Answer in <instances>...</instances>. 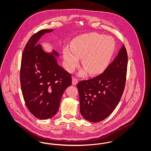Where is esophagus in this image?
I'll list each match as a JSON object with an SVG mask.
<instances>
[{"instance_id": "1", "label": "esophagus", "mask_w": 151, "mask_h": 151, "mask_svg": "<svg viewBox=\"0 0 151 151\" xmlns=\"http://www.w3.org/2000/svg\"><path fill=\"white\" fill-rule=\"evenodd\" d=\"M78 83V79L76 78H73V79H72V84L73 86H76Z\"/></svg>"}]
</instances>
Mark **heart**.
I'll use <instances>...</instances> for the list:
<instances>
[{
	"instance_id": "heart-1",
	"label": "heart",
	"mask_w": 151,
	"mask_h": 151,
	"mask_svg": "<svg viewBox=\"0 0 151 151\" xmlns=\"http://www.w3.org/2000/svg\"><path fill=\"white\" fill-rule=\"evenodd\" d=\"M115 43L111 36L91 33L78 36L72 40L71 46L63 50L65 69L72 72L79 65L81 58L83 70L80 75L89 72L96 75L103 72L110 63L115 50Z\"/></svg>"
}]
</instances>
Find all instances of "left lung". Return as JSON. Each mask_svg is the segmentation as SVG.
Segmentation results:
<instances>
[{"label": "left lung", "instance_id": "obj_1", "mask_svg": "<svg viewBox=\"0 0 151 151\" xmlns=\"http://www.w3.org/2000/svg\"><path fill=\"white\" fill-rule=\"evenodd\" d=\"M128 56L123 45L104 72L77 84L80 111L89 122H99L110 115L118 104L126 81Z\"/></svg>", "mask_w": 151, "mask_h": 151}]
</instances>
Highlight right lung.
Wrapping results in <instances>:
<instances>
[{
    "instance_id": "1",
    "label": "right lung",
    "mask_w": 151,
    "mask_h": 151,
    "mask_svg": "<svg viewBox=\"0 0 151 151\" xmlns=\"http://www.w3.org/2000/svg\"><path fill=\"white\" fill-rule=\"evenodd\" d=\"M52 29H42L32 36L22 55L20 79L22 93L29 111L41 119L57 113L65 89L72 84L71 74L57 62L54 51L46 53L37 41Z\"/></svg>"
}]
</instances>
